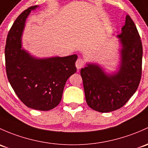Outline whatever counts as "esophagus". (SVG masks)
I'll list each match as a JSON object with an SVG mask.
<instances>
[{"instance_id": "34e87169", "label": "esophagus", "mask_w": 148, "mask_h": 148, "mask_svg": "<svg viewBox=\"0 0 148 148\" xmlns=\"http://www.w3.org/2000/svg\"><path fill=\"white\" fill-rule=\"evenodd\" d=\"M84 64H85L84 61L83 60H82V59H78V60H77V62H76V64H75L77 69H82V67H84Z\"/></svg>"}]
</instances>
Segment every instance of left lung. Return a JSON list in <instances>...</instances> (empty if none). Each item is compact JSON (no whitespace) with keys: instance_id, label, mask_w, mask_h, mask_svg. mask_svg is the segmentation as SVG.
<instances>
[{"instance_id":"obj_1","label":"left lung","mask_w":148,"mask_h":148,"mask_svg":"<svg viewBox=\"0 0 148 148\" xmlns=\"http://www.w3.org/2000/svg\"><path fill=\"white\" fill-rule=\"evenodd\" d=\"M116 37L121 45L117 71L108 73L96 63H87L81 69L87 104L101 113L123 106L136 91L142 74V42L128 15L121 33Z\"/></svg>"}]
</instances>
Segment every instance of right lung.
I'll return each instance as SVG.
<instances>
[{
    "mask_svg": "<svg viewBox=\"0 0 148 148\" xmlns=\"http://www.w3.org/2000/svg\"><path fill=\"white\" fill-rule=\"evenodd\" d=\"M31 6L18 17L10 28L5 48L8 79L18 97L32 109L49 111L61 101L67 79L77 71V54L38 58L22 47V36Z\"/></svg>",
    "mask_w": 148,
    "mask_h": 148,
    "instance_id": "1",
    "label": "right lung"
}]
</instances>
